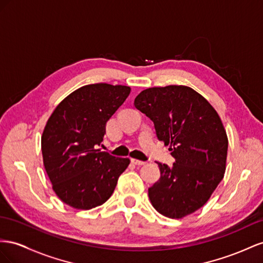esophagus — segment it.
Wrapping results in <instances>:
<instances>
[{
    "label": "esophagus",
    "mask_w": 263,
    "mask_h": 263,
    "mask_svg": "<svg viewBox=\"0 0 263 263\" xmlns=\"http://www.w3.org/2000/svg\"><path fill=\"white\" fill-rule=\"evenodd\" d=\"M131 162H132L133 164H136V165H145V164H146V162L140 161V160H137V159H131Z\"/></svg>",
    "instance_id": "34e87169"
}]
</instances>
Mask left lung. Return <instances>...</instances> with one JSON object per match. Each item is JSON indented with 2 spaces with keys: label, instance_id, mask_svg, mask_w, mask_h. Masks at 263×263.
I'll return each mask as SVG.
<instances>
[{
  "label": "left lung",
  "instance_id": "left-lung-1",
  "mask_svg": "<svg viewBox=\"0 0 263 263\" xmlns=\"http://www.w3.org/2000/svg\"><path fill=\"white\" fill-rule=\"evenodd\" d=\"M134 106L152 120L175 159L171 167L157 163L161 177L148 189L153 207L168 218L196 212L226 171L228 139L218 114L194 89L175 85L143 90Z\"/></svg>",
  "mask_w": 263,
  "mask_h": 263
}]
</instances>
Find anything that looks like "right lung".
Segmentation results:
<instances>
[{"instance_id": "right-lung-1", "label": "right lung", "mask_w": 263, "mask_h": 263, "mask_svg": "<svg viewBox=\"0 0 263 263\" xmlns=\"http://www.w3.org/2000/svg\"><path fill=\"white\" fill-rule=\"evenodd\" d=\"M130 91V87L121 85H87L66 97L48 119L42 136L44 166L52 190L65 204L91 209L114 193L130 160L98 146L108 120Z\"/></svg>"}]
</instances>
